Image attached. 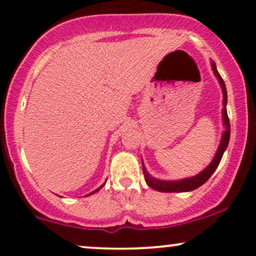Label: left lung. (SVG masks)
<instances>
[{"mask_svg":"<svg viewBox=\"0 0 256 256\" xmlns=\"http://www.w3.org/2000/svg\"><path fill=\"white\" fill-rule=\"evenodd\" d=\"M212 70L216 74V77L219 79V83L222 85V104H224V108H222V124L225 125L226 130L222 134V140H220V144L218 150L216 152V156L212 160V162L201 173H198V176H194L192 178H185L182 180H176V182H167V180H160V179L152 178L148 172H146L144 165H143V173H144V179L146 184L152 188V189L156 190V192H192V190L198 189V186H201L202 184H204L208 179L210 178V176L213 174V172L216 171V167L219 166L220 160H222V154H224L225 149L228 148V140H230V120H228V112H226V102H228V92H226V86L224 80H222V76L219 74L218 70H216V64L212 62ZM143 164V162H142Z\"/></svg>","mask_w":256,"mask_h":256,"instance_id":"left-lung-1","label":"left lung"}]
</instances>
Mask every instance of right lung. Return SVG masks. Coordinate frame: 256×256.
<instances>
[{
	"label": "right lung",
	"instance_id": "add662e5",
	"mask_svg": "<svg viewBox=\"0 0 256 256\" xmlns=\"http://www.w3.org/2000/svg\"><path fill=\"white\" fill-rule=\"evenodd\" d=\"M104 184H102V185H101V186H100V188H98V189H96V190H94V192H90V194H89V195H92V194H95L96 192H98V190H100V189H101V188H102V186H104Z\"/></svg>",
	"mask_w": 256,
	"mask_h": 256
}]
</instances>
